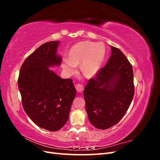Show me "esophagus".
Returning a JSON list of instances; mask_svg holds the SVG:
<instances>
[{
	"label": "esophagus",
	"mask_w": 160,
	"mask_h": 160,
	"mask_svg": "<svg viewBox=\"0 0 160 160\" xmlns=\"http://www.w3.org/2000/svg\"><path fill=\"white\" fill-rule=\"evenodd\" d=\"M75 88H76L77 91L79 92V93H83V91L84 90V86H83V85H82L81 83H77L75 85Z\"/></svg>",
	"instance_id": "1"
}]
</instances>
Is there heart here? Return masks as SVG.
Wrapping results in <instances>:
<instances>
[{"mask_svg":"<svg viewBox=\"0 0 160 160\" xmlns=\"http://www.w3.org/2000/svg\"><path fill=\"white\" fill-rule=\"evenodd\" d=\"M106 55L105 46L103 42L82 41L72 47L69 57L62 61V67L69 75L77 71L78 64L87 77H93L98 73L103 65Z\"/></svg>","mask_w":160,"mask_h":160,"instance_id":"b5f03b06","label":"heart"}]
</instances>
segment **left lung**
<instances>
[{"mask_svg":"<svg viewBox=\"0 0 160 160\" xmlns=\"http://www.w3.org/2000/svg\"><path fill=\"white\" fill-rule=\"evenodd\" d=\"M110 47L111 53L107 64L89 81L83 91L89 122L99 129L118 123L134 95L132 66L119 49Z\"/></svg>","mask_w":160,"mask_h":160,"instance_id":"left-lung-1","label":"left lung"}]
</instances>
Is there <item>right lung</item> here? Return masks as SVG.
Wrapping results in <instances>:
<instances>
[{
    "instance_id": "add662e5",
    "label": "right lung",
    "mask_w": 160,
    "mask_h": 160,
    "mask_svg": "<svg viewBox=\"0 0 160 160\" xmlns=\"http://www.w3.org/2000/svg\"><path fill=\"white\" fill-rule=\"evenodd\" d=\"M60 41L45 43L28 56L20 69L18 87L23 108L38 127L56 132L69 119L76 89L71 79H61L50 68L61 65Z\"/></svg>"
}]
</instances>
